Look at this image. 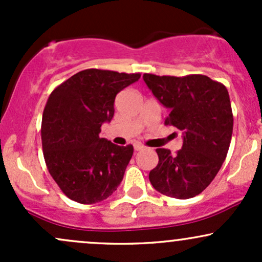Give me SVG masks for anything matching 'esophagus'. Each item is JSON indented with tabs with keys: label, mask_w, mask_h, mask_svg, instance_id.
Returning a JSON list of instances; mask_svg holds the SVG:
<instances>
[{
	"label": "esophagus",
	"mask_w": 262,
	"mask_h": 262,
	"mask_svg": "<svg viewBox=\"0 0 262 262\" xmlns=\"http://www.w3.org/2000/svg\"><path fill=\"white\" fill-rule=\"evenodd\" d=\"M144 148H145V146H144L141 143H134V149H135V151H139V150H143Z\"/></svg>",
	"instance_id": "obj_1"
}]
</instances>
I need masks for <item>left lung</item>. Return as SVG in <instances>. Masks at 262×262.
<instances>
[{
  "label": "left lung",
  "mask_w": 262,
  "mask_h": 262,
  "mask_svg": "<svg viewBox=\"0 0 262 262\" xmlns=\"http://www.w3.org/2000/svg\"><path fill=\"white\" fill-rule=\"evenodd\" d=\"M152 95L170 113L165 124L183 133L182 149H156L159 162L149 173L152 187L165 196L186 200L200 194L221 170L233 134L229 93L206 75L183 77L144 74Z\"/></svg>",
  "instance_id": "left-lung-1"
}]
</instances>
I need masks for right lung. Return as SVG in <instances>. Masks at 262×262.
Returning a JSON list of instances; mask_svg holds the SVG:
<instances>
[{"label":"right lung","instance_id":"obj_1","mask_svg":"<svg viewBox=\"0 0 262 262\" xmlns=\"http://www.w3.org/2000/svg\"><path fill=\"white\" fill-rule=\"evenodd\" d=\"M140 74L87 69L50 93L41 121V145L49 173L70 200L92 204L106 200L122 182L133 145L100 138L111 122L117 93Z\"/></svg>","mask_w":262,"mask_h":262}]
</instances>
